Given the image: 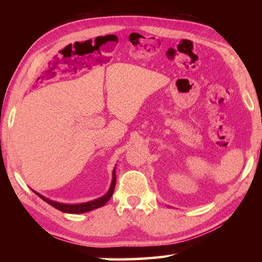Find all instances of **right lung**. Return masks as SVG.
I'll return each mask as SVG.
<instances>
[{
    "label": "right lung",
    "instance_id": "add662e5",
    "mask_svg": "<svg viewBox=\"0 0 262 262\" xmlns=\"http://www.w3.org/2000/svg\"><path fill=\"white\" fill-rule=\"evenodd\" d=\"M115 170L113 171V179H112V184H111V187L108 189V192L106 193V195H104L103 198H99L97 199V200L94 201H90V202H85V203H78V205H66V203H60V202H55V201H52L50 199H47L45 196H42L37 192H34L35 194L38 195V196H40L43 201L47 202L48 205H51L52 207L56 208L57 210L60 211H63V212H68V214H81V212H86V211H90V210H94L97 209V208H100L103 207L106 202H107L111 196L113 195L114 192V188H115Z\"/></svg>",
    "mask_w": 262,
    "mask_h": 262
}]
</instances>
